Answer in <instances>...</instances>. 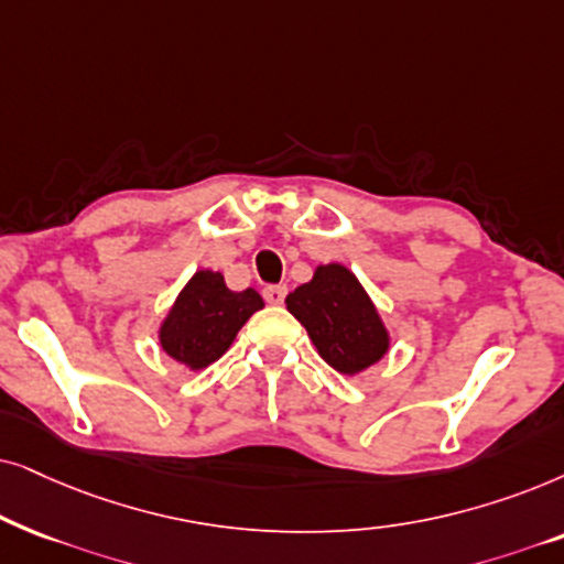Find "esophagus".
<instances>
[{"label": "esophagus", "mask_w": 564, "mask_h": 564, "mask_svg": "<svg viewBox=\"0 0 564 564\" xmlns=\"http://www.w3.org/2000/svg\"><path fill=\"white\" fill-rule=\"evenodd\" d=\"M286 294H289L286 286H265V291H262L265 302L273 304V306H281L283 299H286Z\"/></svg>", "instance_id": "obj_1"}]
</instances>
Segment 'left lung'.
Segmentation results:
<instances>
[{
    "mask_svg": "<svg viewBox=\"0 0 564 564\" xmlns=\"http://www.w3.org/2000/svg\"><path fill=\"white\" fill-rule=\"evenodd\" d=\"M286 310L306 327L322 360L345 377L371 369L392 348L377 304L343 262L314 268L312 281L286 296Z\"/></svg>",
    "mask_w": 564,
    "mask_h": 564,
    "instance_id": "8db88e82",
    "label": "left lung"
}]
</instances>
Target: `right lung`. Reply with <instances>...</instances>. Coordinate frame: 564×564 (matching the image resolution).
<instances>
[{
    "instance_id": "right-lung-1",
    "label": "right lung",
    "mask_w": 564,
    "mask_h": 564,
    "mask_svg": "<svg viewBox=\"0 0 564 564\" xmlns=\"http://www.w3.org/2000/svg\"><path fill=\"white\" fill-rule=\"evenodd\" d=\"M265 302L254 289L231 291L219 270H195L156 329L160 348L191 371H204L231 348Z\"/></svg>"
}]
</instances>
